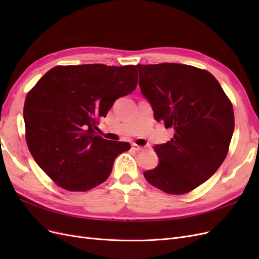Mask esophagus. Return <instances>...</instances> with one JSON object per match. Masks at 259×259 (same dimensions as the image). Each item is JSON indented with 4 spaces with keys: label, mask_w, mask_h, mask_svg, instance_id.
I'll use <instances>...</instances> for the list:
<instances>
[{
    "label": "esophagus",
    "mask_w": 259,
    "mask_h": 259,
    "mask_svg": "<svg viewBox=\"0 0 259 259\" xmlns=\"http://www.w3.org/2000/svg\"><path fill=\"white\" fill-rule=\"evenodd\" d=\"M132 149L133 150H135V151H142V150H144V148L143 147H140V146H138V145H132Z\"/></svg>",
    "instance_id": "1"
}]
</instances>
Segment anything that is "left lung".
I'll list each match as a JSON object with an SVG mask.
<instances>
[{
    "instance_id": "8db88e82",
    "label": "left lung",
    "mask_w": 259,
    "mask_h": 259,
    "mask_svg": "<svg viewBox=\"0 0 259 259\" xmlns=\"http://www.w3.org/2000/svg\"><path fill=\"white\" fill-rule=\"evenodd\" d=\"M136 68L154 119L174 130L173 138L154 147L159 164L144 176L166 193L190 192L215 174L228 153L234 130L231 101L206 70L168 62Z\"/></svg>"
}]
</instances>
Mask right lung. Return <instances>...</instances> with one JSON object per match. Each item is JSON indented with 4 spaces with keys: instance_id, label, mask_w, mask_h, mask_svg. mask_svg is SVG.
<instances>
[{
    "instance_id": "right-lung-1",
    "label": "right lung",
    "mask_w": 259,
    "mask_h": 259,
    "mask_svg": "<svg viewBox=\"0 0 259 259\" xmlns=\"http://www.w3.org/2000/svg\"><path fill=\"white\" fill-rule=\"evenodd\" d=\"M134 66H56L26 97L23 119L30 153L45 174L69 191H88L111 174L128 143L96 134L114 101L136 89Z\"/></svg>"
}]
</instances>
